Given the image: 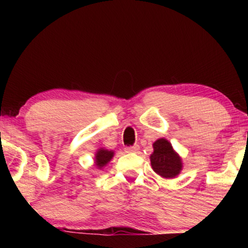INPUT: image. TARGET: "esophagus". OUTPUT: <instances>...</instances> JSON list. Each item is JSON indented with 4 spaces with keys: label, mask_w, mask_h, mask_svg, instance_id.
<instances>
[{
    "label": "esophagus",
    "mask_w": 248,
    "mask_h": 248,
    "mask_svg": "<svg viewBox=\"0 0 248 248\" xmlns=\"http://www.w3.org/2000/svg\"><path fill=\"white\" fill-rule=\"evenodd\" d=\"M139 150H140V147H139L138 144H135V146H132V147L124 148V152L126 153H138Z\"/></svg>",
    "instance_id": "34e87169"
}]
</instances>
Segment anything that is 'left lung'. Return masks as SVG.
Instances as JSON below:
<instances>
[{"instance_id":"obj_1","label":"left lung","mask_w":248,"mask_h":248,"mask_svg":"<svg viewBox=\"0 0 248 248\" xmlns=\"http://www.w3.org/2000/svg\"><path fill=\"white\" fill-rule=\"evenodd\" d=\"M154 152L150 155L153 170L162 178H175L183 169V162L167 139L161 138L153 143Z\"/></svg>"}]
</instances>
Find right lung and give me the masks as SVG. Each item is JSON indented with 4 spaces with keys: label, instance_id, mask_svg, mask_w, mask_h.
Masks as SVG:
<instances>
[{
    "label": "right lung",
    "instance_id": "right-lung-1",
    "mask_svg": "<svg viewBox=\"0 0 248 248\" xmlns=\"http://www.w3.org/2000/svg\"><path fill=\"white\" fill-rule=\"evenodd\" d=\"M114 156L113 150H108L106 148H99L94 154V164L99 170L104 169L109 163L110 160Z\"/></svg>",
    "mask_w": 248,
    "mask_h": 248
}]
</instances>
